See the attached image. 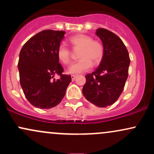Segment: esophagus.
<instances>
[{"instance_id": "esophagus-1", "label": "esophagus", "mask_w": 154, "mask_h": 154, "mask_svg": "<svg viewBox=\"0 0 154 154\" xmlns=\"http://www.w3.org/2000/svg\"><path fill=\"white\" fill-rule=\"evenodd\" d=\"M72 81H75V79H76V77H77V75H72Z\"/></svg>"}]
</instances>
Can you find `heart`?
Wrapping results in <instances>:
<instances>
[{
    "label": "heart",
    "mask_w": 154,
    "mask_h": 154,
    "mask_svg": "<svg viewBox=\"0 0 154 154\" xmlns=\"http://www.w3.org/2000/svg\"><path fill=\"white\" fill-rule=\"evenodd\" d=\"M69 43L75 48H80L77 62L72 64L69 69L71 74H79L88 71L93 66L98 64L103 59L104 48L100 41L93 40L88 35L79 34L72 36ZM57 56L63 64L71 63V51L64 45H60L57 49Z\"/></svg>",
    "instance_id": "heart-1"
}]
</instances>
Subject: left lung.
I'll use <instances>...</instances> for the list:
<instances>
[{"mask_svg": "<svg viewBox=\"0 0 154 154\" xmlns=\"http://www.w3.org/2000/svg\"><path fill=\"white\" fill-rule=\"evenodd\" d=\"M96 35L101 40L104 54L99 66L85 75L82 93L96 106L107 107L118 100L128 77L130 56L126 46L112 32L98 28Z\"/></svg>", "mask_w": 154, "mask_h": 154, "instance_id": "obj_1", "label": "left lung"}]
</instances>
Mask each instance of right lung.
Returning a JSON list of instances; mask_svg holds the SVG:
<instances>
[{
	"instance_id": "1",
	"label": "right lung",
	"mask_w": 154,
	"mask_h": 154,
	"mask_svg": "<svg viewBox=\"0 0 154 154\" xmlns=\"http://www.w3.org/2000/svg\"><path fill=\"white\" fill-rule=\"evenodd\" d=\"M64 31L46 29L38 32L23 45L18 69L20 84L26 99L40 109L57 106L72 82L71 75H63L57 49ZM55 74L60 76L55 80Z\"/></svg>"
}]
</instances>
